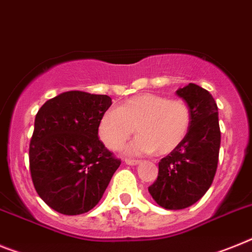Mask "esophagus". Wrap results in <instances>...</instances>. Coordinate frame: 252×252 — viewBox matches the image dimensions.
Returning a JSON list of instances; mask_svg holds the SVG:
<instances>
[{"label": "esophagus", "mask_w": 252, "mask_h": 252, "mask_svg": "<svg viewBox=\"0 0 252 252\" xmlns=\"http://www.w3.org/2000/svg\"><path fill=\"white\" fill-rule=\"evenodd\" d=\"M125 162H126V164H128V165H137L141 163L140 160H136V159H126Z\"/></svg>", "instance_id": "1"}]
</instances>
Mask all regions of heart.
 Wrapping results in <instances>:
<instances>
[{"label":"heart","mask_w":252,"mask_h":252,"mask_svg":"<svg viewBox=\"0 0 252 252\" xmlns=\"http://www.w3.org/2000/svg\"><path fill=\"white\" fill-rule=\"evenodd\" d=\"M191 111L181 99L143 93L131 96L117 109H109L99 120L98 135L111 150H117L135 132L140 134L126 148L127 156H144L157 152L168 154L188 135Z\"/></svg>","instance_id":"obj_1"}]
</instances>
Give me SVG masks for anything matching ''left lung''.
<instances>
[{"label": "left lung", "instance_id": "1", "mask_svg": "<svg viewBox=\"0 0 252 252\" xmlns=\"http://www.w3.org/2000/svg\"><path fill=\"white\" fill-rule=\"evenodd\" d=\"M191 111L188 135L159 162L158 178L148 190L159 206L189 208L209 190L218 165L220 130L218 107L212 94L190 83L176 92Z\"/></svg>", "mask_w": 252, "mask_h": 252}]
</instances>
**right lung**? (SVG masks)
<instances>
[{
  "label": "right lung",
  "mask_w": 252,
  "mask_h": 252,
  "mask_svg": "<svg viewBox=\"0 0 252 252\" xmlns=\"http://www.w3.org/2000/svg\"><path fill=\"white\" fill-rule=\"evenodd\" d=\"M103 94L70 90L47 100L34 121L29 163L40 199L64 216H79L99 203L121 160L98 137L111 107Z\"/></svg>",
  "instance_id": "right-lung-1"
}]
</instances>
